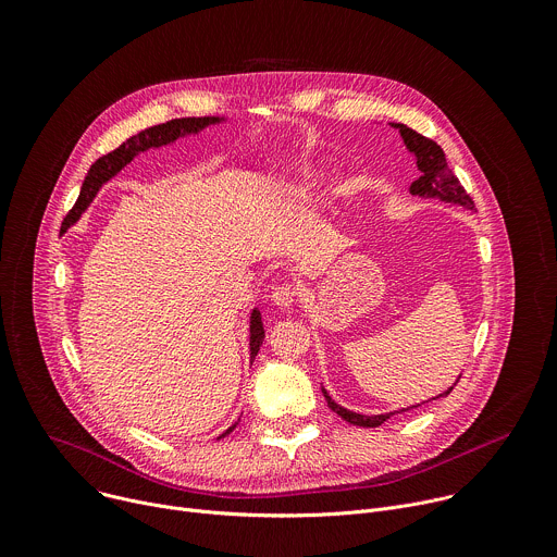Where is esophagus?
Returning <instances> with one entry per match:
<instances>
[{"label": "esophagus", "instance_id": "obj_1", "mask_svg": "<svg viewBox=\"0 0 557 557\" xmlns=\"http://www.w3.org/2000/svg\"><path fill=\"white\" fill-rule=\"evenodd\" d=\"M298 300V289L294 285H278L272 289V302L278 307H292Z\"/></svg>", "mask_w": 557, "mask_h": 557}]
</instances>
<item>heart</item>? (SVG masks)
I'll return each mask as SVG.
<instances>
[{"mask_svg": "<svg viewBox=\"0 0 557 557\" xmlns=\"http://www.w3.org/2000/svg\"><path fill=\"white\" fill-rule=\"evenodd\" d=\"M311 182H313V173H311L309 169H298V171L292 173L289 177H283V180L276 184V188H278L281 193H292V190H296V188H300V186H307V184H311ZM329 193H331L333 199H343V197H347V186H345L343 182H333L331 188H329Z\"/></svg>", "mask_w": 557, "mask_h": 557, "instance_id": "1", "label": "heart"}]
</instances>
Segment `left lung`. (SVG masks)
I'll return each mask as SVG.
<instances>
[{
	"label": "left lung",
	"mask_w": 557,
	"mask_h": 557,
	"mask_svg": "<svg viewBox=\"0 0 557 557\" xmlns=\"http://www.w3.org/2000/svg\"><path fill=\"white\" fill-rule=\"evenodd\" d=\"M391 125H393L395 129H399L406 149H408V151L414 156V160H417L419 177L410 184V193H412V195H419V197H436V199H441V201L457 203V206H463V208L474 210L472 197L466 193V188L461 186L459 177L448 169L446 153H443V149H441L436 143H432L430 138L417 134L414 129H410V127H406V125H401V123H391ZM457 382H459V380H457ZM457 382H455V386H457ZM455 386H450L446 393H441L438 397L450 395ZM322 395H324V399H326V406H329L333 412L341 414L345 421H349V423H354V425L377 428V425H382L386 419H391V414H395V412L360 414V412L347 410V408H343L341 404L333 401L324 388H322ZM432 399H436V397H432ZM423 404H425V401H423ZM417 406H421V404H417ZM417 406H410V408H417ZM410 408H401L399 412L410 410Z\"/></svg>",
	"instance_id": "1"
}]
</instances>
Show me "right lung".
Returning a JSON list of instances; mask_svg holds the SVG:
<instances>
[{"mask_svg":"<svg viewBox=\"0 0 557 557\" xmlns=\"http://www.w3.org/2000/svg\"><path fill=\"white\" fill-rule=\"evenodd\" d=\"M216 123H224V119L219 116H203V119H175V121H169V123H162V125H156V127H149L136 136H132L129 140H125L119 149H114L111 153L98 158L87 175H85V182L81 186V195L74 203V208L67 212V216L63 219L61 224V233H65L70 226H74L76 221L81 219V214L87 210V206L91 203V199L96 197V193L100 190V186L104 182H109L111 177H114L121 169H125L138 153L147 151V149H158V147H164V145H171L175 143L177 138H184L188 134H199L201 129L210 127V125H216ZM263 338H265V331H263V322H261V313L259 309L255 307L252 309V315H250V358L255 360L257 354H259V347L263 345ZM237 425V423H235ZM235 425H231L224 434L226 436L235 430Z\"/></svg>","mask_w":557,"mask_h":557,"instance_id":"add662e5","label":"right lung"}]
</instances>
